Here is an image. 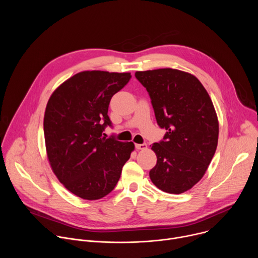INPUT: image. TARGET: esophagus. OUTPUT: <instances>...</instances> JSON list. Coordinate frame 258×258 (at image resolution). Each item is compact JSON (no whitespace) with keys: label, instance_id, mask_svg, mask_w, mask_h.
<instances>
[{"label":"esophagus","instance_id":"34e87169","mask_svg":"<svg viewBox=\"0 0 258 258\" xmlns=\"http://www.w3.org/2000/svg\"><path fill=\"white\" fill-rule=\"evenodd\" d=\"M135 146H136V148H137L138 150H144V149L147 148V144H146V143H143V144H136Z\"/></svg>","mask_w":258,"mask_h":258}]
</instances>
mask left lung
Instances as JSON below:
<instances>
[{"label": "left lung", "mask_w": 258, "mask_h": 258, "mask_svg": "<svg viewBox=\"0 0 258 258\" xmlns=\"http://www.w3.org/2000/svg\"><path fill=\"white\" fill-rule=\"evenodd\" d=\"M151 99L157 124L166 133L151 149L157 156L149 175L169 194L191 189L204 175L217 146L218 121L212 101L197 78L171 68L137 71Z\"/></svg>", "instance_id": "1"}]
</instances>
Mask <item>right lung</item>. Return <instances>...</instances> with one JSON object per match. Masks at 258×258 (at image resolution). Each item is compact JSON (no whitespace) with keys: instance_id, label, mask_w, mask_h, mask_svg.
I'll use <instances>...</instances> for the list:
<instances>
[{"instance_id":"add662e5","label":"right lung","mask_w":258,"mask_h":258,"mask_svg":"<svg viewBox=\"0 0 258 258\" xmlns=\"http://www.w3.org/2000/svg\"><path fill=\"white\" fill-rule=\"evenodd\" d=\"M131 73L83 71L63 83L50 97L44 134L51 167L64 187L86 200L111 192L135 146L103 137L112 127L108 107Z\"/></svg>"}]
</instances>
